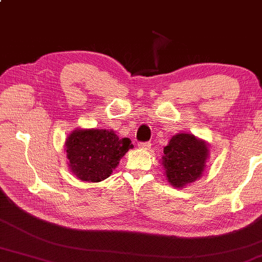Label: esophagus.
I'll use <instances>...</instances> for the list:
<instances>
[{"mask_svg":"<svg viewBox=\"0 0 262 262\" xmlns=\"http://www.w3.org/2000/svg\"><path fill=\"white\" fill-rule=\"evenodd\" d=\"M137 145H139V147H141V149L147 150L151 147V142H139V144Z\"/></svg>","mask_w":262,"mask_h":262,"instance_id":"esophagus-1","label":"esophagus"}]
</instances>
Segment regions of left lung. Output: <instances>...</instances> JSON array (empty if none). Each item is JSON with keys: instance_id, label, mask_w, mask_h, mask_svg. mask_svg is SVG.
<instances>
[{"instance_id": "left-lung-1", "label": "left lung", "mask_w": 262, "mask_h": 262, "mask_svg": "<svg viewBox=\"0 0 262 262\" xmlns=\"http://www.w3.org/2000/svg\"><path fill=\"white\" fill-rule=\"evenodd\" d=\"M208 149L193 135L178 134L164 147L163 165L168 182L177 188L194 182L205 168Z\"/></svg>"}]
</instances>
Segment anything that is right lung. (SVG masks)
I'll list each match as a JSON object with an SVG mask.
<instances>
[{
  "label": "right lung",
  "mask_w": 262,
  "mask_h": 262,
  "mask_svg": "<svg viewBox=\"0 0 262 262\" xmlns=\"http://www.w3.org/2000/svg\"><path fill=\"white\" fill-rule=\"evenodd\" d=\"M128 137L119 139L113 130H74L66 141V155L72 173L82 181L99 182L115 169L120 158L132 149Z\"/></svg>",
  "instance_id": "add662e5"
}]
</instances>
